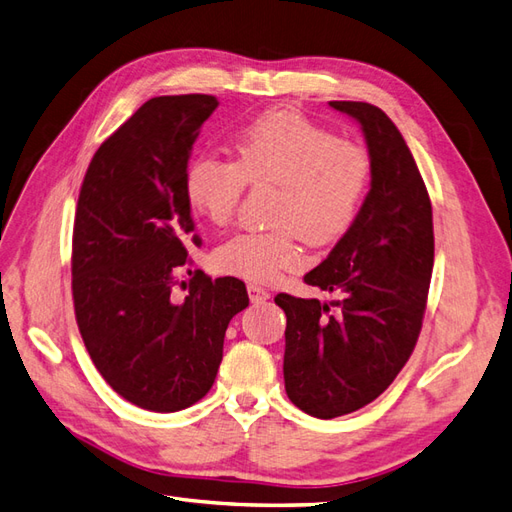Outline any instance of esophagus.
I'll return each instance as SVG.
<instances>
[{
    "instance_id": "1",
    "label": "esophagus",
    "mask_w": 512,
    "mask_h": 512,
    "mask_svg": "<svg viewBox=\"0 0 512 512\" xmlns=\"http://www.w3.org/2000/svg\"><path fill=\"white\" fill-rule=\"evenodd\" d=\"M248 296H251V303L261 305L270 298V292L264 290V287H259V285H248Z\"/></svg>"
}]
</instances>
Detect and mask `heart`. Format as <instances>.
<instances>
[{"label":"heart","instance_id":"heart-1","mask_svg":"<svg viewBox=\"0 0 512 512\" xmlns=\"http://www.w3.org/2000/svg\"><path fill=\"white\" fill-rule=\"evenodd\" d=\"M235 160L196 155L183 175L192 212L222 227L248 186H274L270 231H244L214 251V266L253 283H270L303 264L300 242L333 244L355 225L372 183V155L296 110H274L233 140Z\"/></svg>","mask_w":512,"mask_h":512}]
</instances>
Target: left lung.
Segmentation results:
<instances>
[{
  "instance_id": "left-lung-1",
  "label": "left lung",
  "mask_w": 512,
  "mask_h": 512,
  "mask_svg": "<svg viewBox=\"0 0 512 512\" xmlns=\"http://www.w3.org/2000/svg\"><path fill=\"white\" fill-rule=\"evenodd\" d=\"M329 106L359 121L374 164L357 222L305 274L307 285L344 296L331 305L274 298L287 316V398L320 419L370 404L400 374L422 331L435 264L430 196L398 127L372 103Z\"/></svg>"
}]
</instances>
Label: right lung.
Listing matches in <instances>:
<instances>
[{"instance_id":"obj_1","label":"right lung","mask_w":512,"mask_h":512,"mask_svg":"<svg viewBox=\"0 0 512 512\" xmlns=\"http://www.w3.org/2000/svg\"><path fill=\"white\" fill-rule=\"evenodd\" d=\"M212 95L153 97L101 142L73 222L71 290L84 346L127 402L175 413L212 389L225 331L248 307L235 277L193 274L177 301L188 248L201 246L183 175Z\"/></svg>"}]
</instances>
